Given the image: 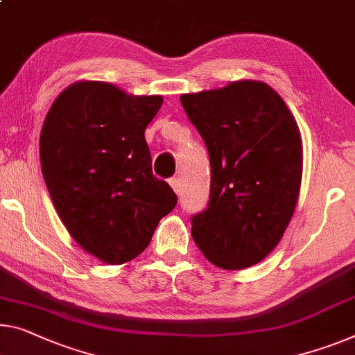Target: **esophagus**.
Listing matches in <instances>:
<instances>
[{
  "mask_svg": "<svg viewBox=\"0 0 355 355\" xmlns=\"http://www.w3.org/2000/svg\"><path fill=\"white\" fill-rule=\"evenodd\" d=\"M170 185L173 187L174 192H176L178 195H181V181H179L178 178H171L170 179Z\"/></svg>",
  "mask_w": 355,
  "mask_h": 355,
  "instance_id": "esophagus-1",
  "label": "esophagus"
}]
</instances>
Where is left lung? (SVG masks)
I'll use <instances>...</instances> for the list:
<instances>
[{
  "instance_id": "1",
  "label": "left lung",
  "mask_w": 355,
  "mask_h": 355,
  "mask_svg": "<svg viewBox=\"0 0 355 355\" xmlns=\"http://www.w3.org/2000/svg\"><path fill=\"white\" fill-rule=\"evenodd\" d=\"M181 105L208 147V208L192 217V238L211 263L241 270L281 241L295 211L303 170L298 125L265 83L181 95Z\"/></svg>"
}]
</instances>
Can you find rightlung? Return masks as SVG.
<instances>
[{"label": "right lung", "mask_w": 355, "mask_h": 355, "mask_svg": "<svg viewBox=\"0 0 355 355\" xmlns=\"http://www.w3.org/2000/svg\"><path fill=\"white\" fill-rule=\"evenodd\" d=\"M162 103L83 80L57 96L42 123L41 170L53 206L74 241L105 263L138 257L178 203L152 174L144 138Z\"/></svg>", "instance_id": "obj_1"}]
</instances>
